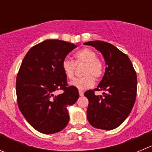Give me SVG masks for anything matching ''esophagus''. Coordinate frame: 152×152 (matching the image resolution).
Segmentation results:
<instances>
[{
  "instance_id": "esophagus-1",
  "label": "esophagus",
  "mask_w": 152,
  "mask_h": 152,
  "mask_svg": "<svg viewBox=\"0 0 152 152\" xmlns=\"http://www.w3.org/2000/svg\"><path fill=\"white\" fill-rule=\"evenodd\" d=\"M79 96H82L84 95L83 91H81V90H79Z\"/></svg>"
}]
</instances>
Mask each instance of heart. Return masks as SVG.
Instances as JSON below:
<instances>
[{
  "label": "heart",
  "instance_id": "heart-1",
  "mask_svg": "<svg viewBox=\"0 0 152 152\" xmlns=\"http://www.w3.org/2000/svg\"><path fill=\"white\" fill-rule=\"evenodd\" d=\"M76 64L79 62L85 63L83 70L82 77L76 78L73 79L70 85L79 89L85 90L92 88L95 84V79H99L102 76L104 73V66L102 61L97 58V54L90 48H83L75 53ZM61 68L66 77L72 79L74 75L76 64L73 60L65 58L61 61Z\"/></svg>",
  "mask_w": 152,
  "mask_h": 152
}]
</instances>
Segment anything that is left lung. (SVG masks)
I'll list each match as a JSON object with an SVG mask.
<instances>
[{
    "label": "left lung",
    "mask_w": 152,
    "mask_h": 152,
    "mask_svg": "<svg viewBox=\"0 0 152 152\" xmlns=\"http://www.w3.org/2000/svg\"><path fill=\"white\" fill-rule=\"evenodd\" d=\"M102 54L106 68L96 88L85 96L89 101L87 117L94 128L112 130L120 126L132 111L137 96V78L129 56L107 42L93 41L84 43ZM103 90V96L94 91Z\"/></svg>",
    "instance_id": "1"
}]
</instances>
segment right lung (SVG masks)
<instances>
[{
  "label": "right lung",
  "mask_w": 152,
  "mask_h": 152,
  "mask_svg": "<svg viewBox=\"0 0 152 152\" xmlns=\"http://www.w3.org/2000/svg\"><path fill=\"white\" fill-rule=\"evenodd\" d=\"M76 48L48 39L30 48L22 61L16 79L18 104L26 121L41 133H56L68 124L67 107L79 95L76 87L67 85L61 61ZM58 89L64 92L57 95Z\"/></svg>",
  "instance_id": "right-lung-1"
}]
</instances>
